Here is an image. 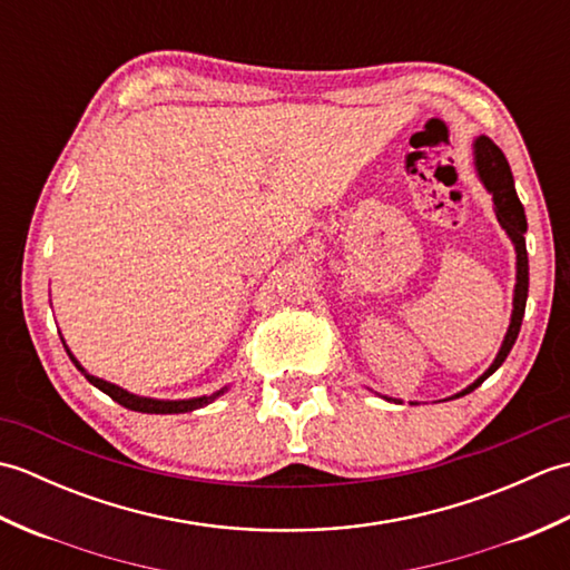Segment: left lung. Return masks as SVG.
<instances>
[{
    "label": "left lung",
    "instance_id": "8db88e82",
    "mask_svg": "<svg viewBox=\"0 0 570 570\" xmlns=\"http://www.w3.org/2000/svg\"><path fill=\"white\" fill-rule=\"evenodd\" d=\"M472 164H475V171L480 184L488 188V193L492 196L494 203V215H498V223L502 225V229L507 233V237L512 239L514 252H517V284H514V298H512V318H510V328L504 333V341L498 357L492 360V365L480 374V377L468 384L463 392H458L448 399H458L465 396L472 390L485 382L494 370H500L502 362L510 355V350L517 341L519 328H522V318H524V308H527V296H529V257H527V215H524V205L519 203L517 198V188H514V178H512V168L507 164L504 154L500 151V147L494 141H490L488 137H478L472 141ZM386 402H396L402 404L399 399L392 396H382ZM445 399V402H448ZM414 404V402H411Z\"/></svg>",
    "mask_w": 570,
    "mask_h": 570
}]
</instances>
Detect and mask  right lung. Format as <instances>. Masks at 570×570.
<instances>
[{
	"instance_id": "obj_1",
	"label": "right lung",
	"mask_w": 570,
	"mask_h": 570,
	"mask_svg": "<svg viewBox=\"0 0 570 570\" xmlns=\"http://www.w3.org/2000/svg\"><path fill=\"white\" fill-rule=\"evenodd\" d=\"M60 341H63V337H60ZM63 347H66L68 357L72 360V365H76L85 374V380H88L92 386H98V390L105 392L107 396H112L117 404H122L125 409H131V411H141V414H186V411H196L200 406H208L210 402H215L217 396L227 392V386H223L220 392L193 396V399H151V396H139V394H131V392L122 390V386H117L112 382L95 377V374H90L88 370H85L80 362L76 360V355L70 353L66 341H63Z\"/></svg>"
}]
</instances>
